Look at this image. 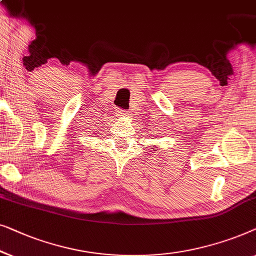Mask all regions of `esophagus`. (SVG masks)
Returning <instances> with one entry per match:
<instances>
[{
	"label": "esophagus",
	"mask_w": 256,
	"mask_h": 256,
	"mask_svg": "<svg viewBox=\"0 0 256 256\" xmlns=\"http://www.w3.org/2000/svg\"><path fill=\"white\" fill-rule=\"evenodd\" d=\"M117 116H120V117H126L128 116V112L126 111H124V110H117Z\"/></svg>",
	"instance_id": "1"
}]
</instances>
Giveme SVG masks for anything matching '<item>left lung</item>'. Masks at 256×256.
Segmentation results:
<instances>
[{
  "label": "left lung",
  "instance_id": "left-lung-1",
  "mask_svg": "<svg viewBox=\"0 0 256 256\" xmlns=\"http://www.w3.org/2000/svg\"><path fill=\"white\" fill-rule=\"evenodd\" d=\"M154 150H156V148H154Z\"/></svg>",
  "mask_w": 256,
  "mask_h": 256
}]
</instances>
